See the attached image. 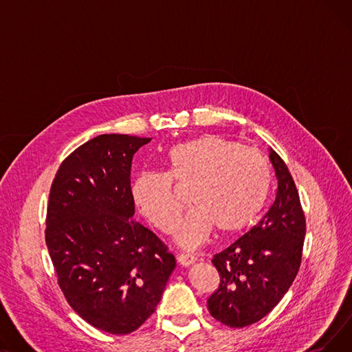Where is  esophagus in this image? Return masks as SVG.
I'll list each match as a JSON object with an SVG mask.
<instances>
[{
    "label": "esophagus",
    "instance_id": "34e87169",
    "mask_svg": "<svg viewBox=\"0 0 352 352\" xmlns=\"http://www.w3.org/2000/svg\"><path fill=\"white\" fill-rule=\"evenodd\" d=\"M177 260H178V264H181L182 267H190L197 261V256L192 254H179Z\"/></svg>",
    "mask_w": 352,
    "mask_h": 352
}]
</instances>
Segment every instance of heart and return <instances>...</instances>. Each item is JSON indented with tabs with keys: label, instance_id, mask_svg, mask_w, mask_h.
Wrapping results in <instances>:
<instances>
[{
	"label": "heart",
	"instance_id": "heart-1",
	"mask_svg": "<svg viewBox=\"0 0 352 352\" xmlns=\"http://www.w3.org/2000/svg\"><path fill=\"white\" fill-rule=\"evenodd\" d=\"M164 164L165 174L144 171L135 177L131 197L153 226L170 232L180 210L172 182L191 183L193 207L175 228L177 241L184 247L204 243L214 230L221 235L244 231L267 201L270 164L255 148L208 134L174 145Z\"/></svg>",
	"mask_w": 352,
	"mask_h": 352
}]
</instances>
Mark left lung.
<instances>
[{
    "label": "left lung",
    "mask_w": 352,
    "mask_h": 352,
    "mask_svg": "<svg viewBox=\"0 0 352 352\" xmlns=\"http://www.w3.org/2000/svg\"><path fill=\"white\" fill-rule=\"evenodd\" d=\"M270 160L276 192L267 214L247 234L214 255L219 287L207 301L211 316L231 328L264 318L298 274L305 238V215L285 162L274 150Z\"/></svg>",
    "instance_id": "obj_1"
}]
</instances>
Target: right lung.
I'll return each instance as SVG.
<instances>
[{"instance_id": "add662e5", "label": "right lung", "mask_w": 352, "mask_h": 352, "mask_svg": "<svg viewBox=\"0 0 352 352\" xmlns=\"http://www.w3.org/2000/svg\"><path fill=\"white\" fill-rule=\"evenodd\" d=\"M151 138L102 134L71 153L52 181L45 243L65 300L114 336L155 311L175 268L161 239L133 218L131 164Z\"/></svg>"}]
</instances>
